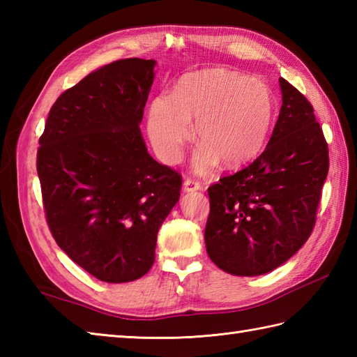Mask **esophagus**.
<instances>
[{"label": "esophagus", "instance_id": "obj_1", "mask_svg": "<svg viewBox=\"0 0 357 357\" xmlns=\"http://www.w3.org/2000/svg\"><path fill=\"white\" fill-rule=\"evenodd\" d=\"M201 188V183L198 179H192V178H187L184 181V190L185 192H193V190H199Z\"/></svg>", "mask_w": 357, "mask_h": 357}]
</instances>
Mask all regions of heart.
I'll use <instances>...</instances> for the list:
<instances>
[{
  "label": "heart",
  "instance_id": "1",
  "mask_svg": "<svg viewBox=\"0 0 357 357\" xmlns=\"http://www.w3.org/2000/svg\"><path fill=\"white\" fill-rule=\"evenodd\" d=\"M275 113V95L265 82L234 70H202L181 81L172 98L159 96L151 102L149 135L161 158L176 162L196 121V136L202 142L196 169L208 170L218 159L234 167L262 150Z\"/></svg>",
  "mask_w": 357,
  "mask_h": 357
}]
</instances>
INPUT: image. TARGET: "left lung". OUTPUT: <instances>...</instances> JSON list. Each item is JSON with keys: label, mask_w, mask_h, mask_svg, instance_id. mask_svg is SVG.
I'll return each instance as SVG.
<instances>
[{"label": "left lung", "mask_w": 357, "mask_h": 357, "mask_svg": "<svg viewBox=\"0 0 357 357\" xmlns=\"http://www.w3.org/2000/svg\"><path fill=\"white\" fill-rule=\"evenodd\" d=\"M279 84L282 107L267 147L208 187L207 253L236 276L275 270L305 244L328 174V144L312 102L287 79Z\"/></svg>", "instance_id": "8db88e82"}]
</instances>
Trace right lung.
<instances>
[{
  "label": "right lung",
  "instance_id": "obj_1",
  "mask_svg": "<svg viewBox=\"0 0 357 357\" xmlns=\"http://www.w3.org/2000/svg\"><path fill=\"white\" fill-rule=\"evenodd\" d=\"M153 59H118L52 105L36 153L43 206L59 248L96 279H139L183 176L147 153L139 123Z\"/></svg>",
  "mask_w": 357,
  "mask_h": 357
}]
</instances>
